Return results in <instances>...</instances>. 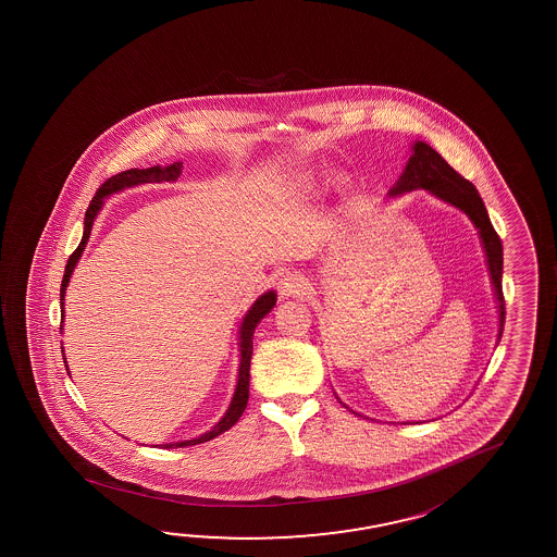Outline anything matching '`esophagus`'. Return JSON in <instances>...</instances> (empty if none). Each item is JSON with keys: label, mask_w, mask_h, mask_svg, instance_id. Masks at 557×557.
I'll list each match as a JSON object with an SVG mask.
<instances>
[{"label": "esophagus", "mask_w": 557, "mask_h": 557, "mask_svg": "<svg viewBox=\"0 0 557 557\" xmlns=\"http://www.w3.org/2000/svg\"><path fill=\"white\" fill-rule=\"evenodd\" d=\"M307 285L309 284L304 275H299L297 272L285 273L284 277L277 282V292L282 297H299L309 289Z\"/></svg>", "instance_id": "obj_1"}]
</instances>
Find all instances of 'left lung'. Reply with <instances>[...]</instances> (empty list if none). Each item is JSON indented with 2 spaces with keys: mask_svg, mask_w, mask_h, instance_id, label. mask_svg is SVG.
<instances>
[{
  "mask_svg": "<svg viewBox=\"0 0 557 557\" xmlns=\"http://www.w3.org/2000/svg\"><path fill=\"white\" fill-rule=\"evenodd\" d=\"M425 189L431 195L440 197L441 200L449 202L453 207L462 210L472 224L476 226L481 242H483L484 253H486V263L488 272L493 280L494 295L498 301V317H500V331H498V341L503 336L504 317H506V307H504L503 295V242L491 224L488 212L484 207L483 199L474 185L467 178L461 177L455 169L441 158L440 153L428 146L425 141H416L411 147V158L404 173L399 175L398 183L389 189V197H396L401 193L410 190Z\"/></svg>",
  "mask_w": 557,
  "mask_h": 557,
  "instance_id": "8db88e82",
  "label": "left lung"
}]
</instances>
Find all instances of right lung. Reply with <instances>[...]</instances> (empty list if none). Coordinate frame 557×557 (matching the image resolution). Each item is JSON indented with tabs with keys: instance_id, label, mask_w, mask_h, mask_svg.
Listing matches in <instances>:
<instances>
[{
	"instance_id": "right-lung-1",
	"label": "right lung",
	"mask_w": 557,
	"mask_h": 557,
	"mask_svg": "<svg viewBox=\"0 0 557 557\" xmlns=\"http://www.w3.org/2000/svg\"><path fill=\"white\" fill-rule=\"evenodd\" d=\"M181 169L183 163L177 161L173 165L168 168H149V169H127L117 173L114 177L108 178L102 183V187L96 190L95 199L90 200L88 209L85 214V234H83V240L78 244V248L71 253L66 268H64L63 284H61V307H63L64 319V294H66V285L71 282V275L74 272V265L81 260V256L85 252L86 242L90 238V231H92V224H95L96 214L102 209L106 197L114 195L117 190L129 189V187H136V185H144V183H163V181H175L181 175ZM277 295L275 292H265L256 299V304L250 307V311L246 313V317L242 319L240 325V368H238V382H236V389H234V396H232L231 406L226 413L222 416V420L212 428V430L202 433L195 440L177 441V443H165L163 447L165 449H175V447H189V445H197V443H205V441L214 440L219 437L221 433L226 430H231L232 425L236 421L240 420L242 413L246 410V404H248V396H250V360H252V338L253 331L258 323L262 321L263 317L268 315L275 305ZM61 319V323H63ZM63 329V325H61ZM66 367V364H64ZM69 370V368H66Z\"/></svg>"
}]
</instances>
